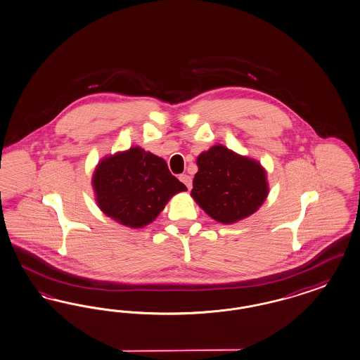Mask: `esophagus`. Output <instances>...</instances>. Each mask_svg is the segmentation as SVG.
I'll list each match as a JSON object with an SVG mask.
<instances>
[{"instance_id": "obj_1", "label": "esophagus", "mask_w": 360, "mask_h": 360, "mask_svg": "<svg viewBox=\"0 0 360 360\" xmlns=\"http://www.w3.org/2000/svg\"><path fill=\"white\" fill-rule=\"evenodd\" d=\"M179 181L182 182V184H185V186L190 190L191 186H193V181H191V176L190 175H187V174H182V175H179Z\"/></svg>"}]
</instances>
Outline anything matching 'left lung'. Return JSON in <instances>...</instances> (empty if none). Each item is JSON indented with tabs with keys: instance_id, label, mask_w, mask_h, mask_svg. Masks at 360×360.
I'll use <instances>...</instances> for the list:
<instances>
[{
	"instance_id": "obj_1",
	"label": "left lung",
	"mask_w": 360,
	"mask_h": 360,
	"mask_svg": "<svg viewBox=\"0 0 360 360\" xmlns=\"http://www.w3.org/2000/svg\"><path fill=\"white\" fill-rule=\"evenodd\" d=\"M191 197L217 222L231 225L259 210L269 193L266 172L259 160L222 144L202 151Z\"/></svg>"
}]
</instances>
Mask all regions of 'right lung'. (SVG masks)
<instances>
[{
    "instance_id": "add662e5",
    "label": "right lung",
    "mask_w": 360,
    "mask_h": 360,
    "mask_svg": "<svg viewBox=\"0 0 360 360\" xmlns=\"http://www.w3.org/2000/svg\"><path fill=\"white\" fill-rule=\"evenodd\" d=\"M92 188L101 212L132 229L151 224L173 195L187 190L169 172L165 159L139 146L101 159Z\"/></svg>"
}]
</instances>
